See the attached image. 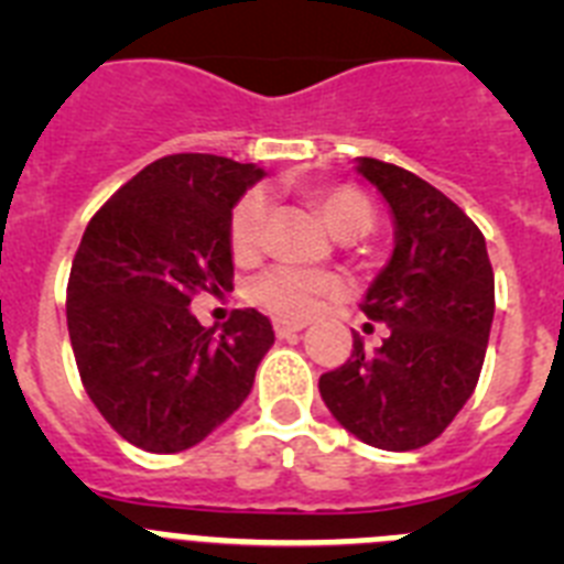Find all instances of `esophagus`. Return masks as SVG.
Returning a JSON list of instances; mask_svg holds the SVG:
<instances>
[{"mask_svg": "<svg viewBox=\"0 0 564 564\" xmlns=\"http://www.w3.org/2000/svg\"><path fill=\"white\" fill-rule=\"evenodd\" d=\"M305 327H307L305 318H296V322H293V318H273V330H276L279 338L291 336V333L305 330Z\"/></svg>", "mask_w": 564, "mask_h": 564, "instance_id": "1", "label": "esophagus"}]
</instances>
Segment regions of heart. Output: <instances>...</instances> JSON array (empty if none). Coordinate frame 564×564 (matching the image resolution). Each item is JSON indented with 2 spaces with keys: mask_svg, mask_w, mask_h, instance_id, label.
I'll use <instances>...</instances> for the list:
<instances>
[{
  "mask_svg": "<svg viewBox=\"0 0 564 564\" xmlns=\"http://www.w3.org/2000/svg\"><path fill=\"white\" fill-rule=\"evenodd\" d=\"M318 214L336 234H364L376 220L370 197L352 186H325L313 192ZM265 197L259 192L246 194L234 206L228 220V242L234 257L248 259L259 251L262 228H265ZM341 279L330 271L313 268L273 265L251 282V296L262 307L282 318H305L318 307V302L338 293Z\"/></svg>",
  "mask_w": 564,
  "mask_h": 564,
  "instance_id": "1",
  "label": "heart"
}]
</instances>
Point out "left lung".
<instances>
[{"instance_id": "left-lung-1", "label": "left lung", "mask_w": 564, "mask_h": 564, "mask_svg": "<svg viewBox=\"0 0 564 564\" xmlns=\"http://www.w3.org/2000/svg\"><path fill=\"white\" fill-rule=\"evenodd\" d=\"M395 223V248L361 302L390 327L381 347L318 378L327 410L358 441L390 452L435 441L471 398L495 318L486 237L443 192L392 163L358 158Z\"/></svg>"}]
</instances>
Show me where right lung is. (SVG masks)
<instances>
[{"mask_svg":"<svg viewBox=\"0 0 564 564\" xmlns=\"http://www.w3.org/2000/svg\"><path fill=\"white\" fill-rule=\"evenodd\" d=\"M220 154H166L104 203L67 285V330L89 401L123 441L174 455L239 410L273 344L268 316L203 327L192 296L231 288V208L262 177Z\"/></svg>","mask_w":564,"mask_h":564,"instance_id":"right-lung-1","label":"right lung"}]
</instances>
